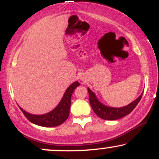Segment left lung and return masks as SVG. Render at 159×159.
Instances as JSON below:
<instances>
[{
    "label": "left lung",
    "instance_id": "left-lung-1",
    "mask_svg": "<svg viewBox=\"0 0 159 159\" xmlns=\"http://www.w3.org/2000/svg\"><path fill=\"white\" fill-rule=\"evenodd\" d=\"M87 90L89 93V99H90V105L95 114L102 119L106 120H116L130 114L134 110V107L137 106L140 100L141 99L142 95H143V93L140 94V96L136 100H134V102H132V103L126 106L123 107H111L102 104L97 99L96 95L93 91H91L90 88H87Z\"/></svg>",
    "mask_w": 159,
    "mask_h": 159
}]
</instances>
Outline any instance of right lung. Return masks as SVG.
Segmentation results:
<instances>
[{"instance_id":"add662e5","label":"right lung","mask_w":159,"mask_h":159,"mask_svg":"<svg viewBox=\"0 0 159 159\" xmlns=\"http://www.w3.org/2000/svg\"><path fill=\"white\" fill-rule=\"evenodd\" d=\"M78 81L74 82L66 90L61 101L54 110L43 115L29 114L20 107L25 117L32 123L44 127H54L61 125L68 118L71 105V97L75 89L79 86Z\"/></svg>"}]
</instances>
